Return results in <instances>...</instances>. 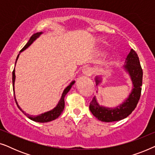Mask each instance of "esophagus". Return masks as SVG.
<instances>
[{
  "mask_svg": "<svg viewBox=\"0 0 155 155\" xmlns=\"http://www.w3.org/2000/svg\"><path fill=\"white\" fill-rule=\"evenodd\" d=\"M93 73V70L90 67H86L85 68L82 70V73L86 76H90Z\"/></svg>",
  "mask_w": 155,
  "mask_h": 155,
  "instance_id": "1",
  "label": "esophagus"
}]
</instances>
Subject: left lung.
Segmentation results:
<instances>
[{
  "label": "left lung",
  "mask_w": 155,
  "mask_h": 155,
  "mask_svg": "<svg viewBox=\"0 0 155 155\" xmlns=\"http://www.w3.org/2000/svg\"><path fill=\"white\" fill-rule=\"evenodd\" d=\"M124 68L130 76L133 88L129 97L124 102L115 108H107L99 105L96 97H93L90 104V110L97 119L103 122H113L120 120L128 117L136 107L141 95L143 83V69L136 52L131 49L126 61ZM97 85L101 79L95 78Z\"/></svg>",
  "instance_id": "obj_1"
}]
</instances>
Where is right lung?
Returning <instances> with one entry per match:
<instances>
[{
	"mask_svg": "<svg viewBox=\"0 0 155 155\" xmlns=\"http://www.w3.org/2000/svg\"><path fill=\"white\" fill-rule=\"evenodd\" d=\"M42 32H37L36 34H34V35L31 36L30 39H29V41L27 42L26 45H25L24 47L22 48V50L20 51V52L23 51L26 49L27 47H29V46L31 45V44H32V42L35 41V40L38 38L40 36V35H41ZM19 55L18 57H17V59H16V62H17V60H18V57H19ZM16 62H15V64H16ZM15 68L13 70V71H12V84H13V92H14V94H15V90H14V84H15ZM75 83V81H73L71 82V84H69L68 86L65 89L64 91H63V94H62V96H61V98L60 99V101H59V102L58 104L56 107L54 108V109H52L51 111H47V112H45V113L44 114H40L39 116H30L29 115V114H27L25 113V111H23L22 109L19 107V105L18 104V102H17L16 101V99H15V102H16V104L18 106V107L19 108V109L22 112L23 114H25V115L27 116L29 119L34 120V121H36V122H39V123H46V122H49V121H51L53 120H55L56 118H57L59 116L61 115V113H62L63 109H64V107H65V101H64V98H65V96L66 95V94L68 92H69V90H71V88L72 87V86L73 85V84Z\"/></svg>",
	"mask_w": 155,
	"mask_h": 155,
	"instance_id": "right-lung-1",
	"label": "right lung"
}]
</instances>
